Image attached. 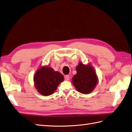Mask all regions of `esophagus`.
Masks as SVG:
<instances>
[{"mask_svg": "<svg viewBox=\"0 0 132 132\" xmlns=\"http://www.w3.org/2000/svg\"><path fill=\"white\" fill-rule=\"evenodd\" d=\"M65 79L66 81H69L70 80V76H69V75H66V76H65Z\"/></svg>", "mask_w": 132, "mask_h": 132, "instance_id": "obj_1", "label": "esophagus"}]
</instances>
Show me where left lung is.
<instances>
[{
	"label": "left lung",
	"mask_w": 132,
	"mask_h": 132,
	"mask_svg": "<svg viewBox=\"0 0 132 132\" xmlns=\"http://www.w3.org/2000/svg\"><path fill=\"white\" fill-rule=\"evenodd\" d=\"M77 73L72 78V83L77 91L83 94L91 93L98 82L95 70L90 65H85L79 63L76 67Z\"/></svg>",
	"instance_id": "obj_1"
}]
</instances>
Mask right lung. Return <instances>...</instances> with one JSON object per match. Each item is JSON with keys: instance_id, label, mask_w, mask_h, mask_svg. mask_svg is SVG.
Segmentation results:
<instances>
[{"instance_id": "1", "label": "right lung", "mask_w": 132, "mask_h": 132, "mask_svg": "<svg viewBox=\"0 0 132 132\" xmlns=\"http://www.w3.org/2000/svg\"><path fill=\"white\" fill-rule=\"evenodd\" d=\"M63 80L64 77L61 73L48 66L40 67L34 77L37 91L45 96L53 94Z\"/></svg>"}]
</instances>
